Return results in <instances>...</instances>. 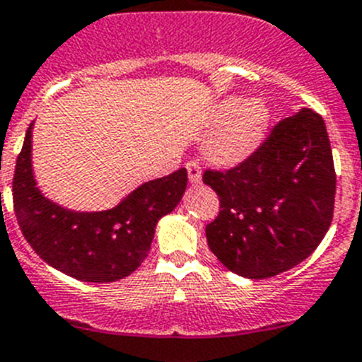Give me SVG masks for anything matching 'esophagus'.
Here are the masks:
<instances>
[{"mask_svg": "<svg viewBox=\"0 0 362 362\" xmlns=\"http://www.w3.org/2000/svg\"><path fill=\"white\" fill-rule=\"evenodd\" d=\"M187 172H188V179H190L192 185L201 183V167H199L197 161H188Z\"/></svg>", "mask_w": 362, "mask_h": 362, "instance_id": "1", "label": "esophagus"}]
</instances>
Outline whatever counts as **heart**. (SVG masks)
<instances>
[{"label": "heart", "instance_id": "heart-1", "mask_svg": "<svg viewBox=\"0 0 362 362\" xmlns=\"http://www.w3.org/2000/svg\"><path fill=\"white\" fill-rule=\"evenodd\" d=\"M214 122L221 125L204 141V154L218 167H235L260 147L269 125V109L260 98L228 97L215 107Z\"/></svg>", "mask_w": 362, "mask_h": 362}]
</instances>
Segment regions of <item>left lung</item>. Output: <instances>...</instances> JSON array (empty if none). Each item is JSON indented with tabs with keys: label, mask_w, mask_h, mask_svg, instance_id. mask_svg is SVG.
<instances>
[{
	"label": "left lung",
	"mask_w": 362,
	"mask_h": 362,
	"mask_svg": "<svg viewBox=\"0 0 362 362\" xmlns=\"http://www.w3.org/2000/svg\"><path fill=\"white\" fill-rule=\"evenodd\" d=\"M221 210L206 226L208 246L240 276L264 280L293 269L332 224L336 170L325 122L301 109L230 170H204Z\"/></svg>",
	"instance_id": "1"
}]
</instances>
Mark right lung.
I'll list each match as a JSON object with an SVG mask.
<instances>
[{
  "label": "right lung",
  "mask_w": 362,
  "mask_h": 362,
  "mask_svg": "<svg viewBox=\"0 0 362 362\" xmlns=\"http://www.w3.org/2000/svg\"><path fill=\"white\" fill-rule=\"evenodd\" d=\"M187 168L136 188L105 211H71L39 192L32 172V124L16 161L12 194L18 224L35 253L68 276L116 281L147 258L158 221L170 214L187 190Z\"/></svg>",
  "instance_id": "1"
}]
</instances>
